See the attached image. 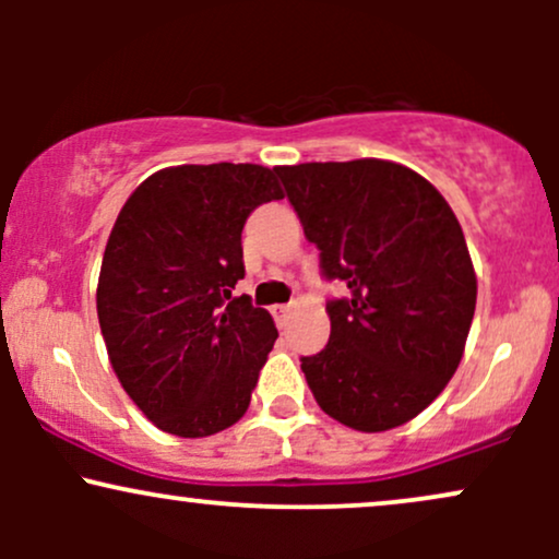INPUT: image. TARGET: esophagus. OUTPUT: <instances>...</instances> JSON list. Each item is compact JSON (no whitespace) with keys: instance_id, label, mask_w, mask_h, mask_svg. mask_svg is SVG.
<instances>
[{"instance_id":"34e87169","label":"esophagus","mask_w":559,"mask_h":559,"mask_svg":"<svg viewBox=\"0 0 559 559\" xmlns=\"http://www.w3.org/2000/svg\"><path fill=\"white\" fill-rule=\"evenodd\" d=\"M294 310V305H275L273 307V316H275V320H278V323H284V320L288 318V312Z\"/></svg>"}]
</instances>
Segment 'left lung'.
I'll return each instance as SVG.
<instances>
[{"label": "left lung", "mask_w": 559, "mask_h": 559, "mask_svg": "<svg viewBox=\"0 0 559 559\" xmlns=\"http://www.w3.org/2000/svg\"><path fill=\"white\" fill-rule=\"evenodd\" d=\"M325 278L331 338L301 357L325 415L362 433L420 415L463 360L478 281L457 217L420 173L391 159L275 168Z\"/></svg>", "instance_id": "obj_1"}]
</instances>
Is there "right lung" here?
Wrapping results in <instances>:
<instances>
[{
  "label": "right lung",
  "instance_id": "1",
  "mask_svg": "<svg viewBox=\"0 0 559 559\" xmlns=\"http://www.w3.org/2000/svg\"><path fill=\"white\" fill-rule=\"evenodd\" d=\"M284 199L252 163L176 165L126 199L107 239L96 316L120 386L159 431L202 439L247 413L278 331L247 294L241 230Z\"/></svg>",
  "mask_w": 559,
  "mask_h": 559
}]
</instances>
